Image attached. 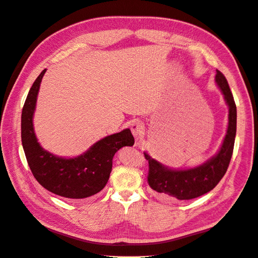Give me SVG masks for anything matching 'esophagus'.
Listing matches in <instances>:
<instances>
[{
    "label": "esophagus",
    "instance_id": "34e87169",
    "mask_svg": "<svg viewBox=\"0 0 258 258\" xmlns=\"http://www.w3.org/2000/svg\"><path fill=\"white\" fill-rule=\"evenodd\" d=\"M131 131L134 135V137L138 140L144 135V124L141 121H135L133 122V124L131 126Z\"/></svg>",
    "mask_w": 258,
    "mask_h": 258
}]
</instances>
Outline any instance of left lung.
Listing matches in <instances>:
<instances>
[{
	"instance_id": "obj_1",
	"label": "left lung",
	"mask_w": 258,
	"mask_h": 258,
	"mask_svg": "<svg viewBox=\"0 0 258 258\" xmlns=\"http://www.w3.org/2000/svg\"><path fill=\"white\" fill-rule=\"evenodd\" d=\"M215 81L229 106V123L221 150L206 163L195 168L170 169L144 153L148 161L147 183L155 191L170 200H191L209 192L225 175L231 160L236 135V105L224 74L216 70Z\"/></svg>"
}]
</instances>
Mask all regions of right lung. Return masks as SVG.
I'll list each match as a JSON object with an SVG mask.
<instances>
[{"label":"right lung","instance_id":"obj_1","mask_svg":"<svg viewBox=\"0 0 258 258\" xmlns=\"http://www.w3.org/2000/svg\"><path fill=\"white\" fill-rule=\"evenodd\" d=\"M46 69L33 83L22 111V144L36 181L47 190L69 199H85L101 191L112 171L113 157L123 146H133L131 130L107 136L76 158H59L39 145L33 130L37 93Z\"/></svg>","mask_w":258,"mask_h":258}]
</instances>
